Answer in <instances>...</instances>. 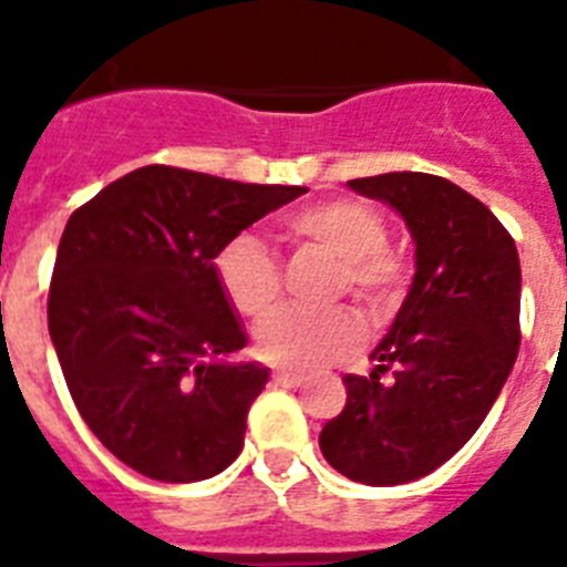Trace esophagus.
Segmentation results:
<instances>
[{"label":"esophagus","instance_id":"obj_1","mask_svg":"<svg viewBox=\"0 0 567 567\" xmlns=\"http://www.w3.org/2000/svg\"><path fill=\"white\" fill-rule=\"evenodd\" d=\"M274 382L282 388H300L302 385V377L300 373H288V371H276L274 373Z\"/></svg>","mask_w":567,"mask_h":567}]
</instances>
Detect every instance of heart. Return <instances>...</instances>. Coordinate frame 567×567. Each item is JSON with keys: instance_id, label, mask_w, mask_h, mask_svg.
<instances>
[{"instance_id": "b5f03b06", "label": "heart", "mask_w": 567, "mask_h": 567, "mask_svg": "<svg viewBox=\"0 0 567 567\" xmlns=\"http://www.w3.org/2000/svg\"><path fill=\"white\" fill-rule=\"evenodd\" d=\"M385 217L362 199H323L285 217L282 238L315 247L341 261L338 291H350L373 318L394 309L405 282V261L385 247ZM214 274L223 297L244 318L261 320L279 302V265L252 235H238L220 249ZM261 359L285 371H318L353 355L362 323L350 309L276 311L256 336Z\"/></svg>"}]
</instances>
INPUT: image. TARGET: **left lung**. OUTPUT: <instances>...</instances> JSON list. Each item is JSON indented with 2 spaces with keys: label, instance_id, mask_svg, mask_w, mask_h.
Here are the masks:
<instances>
[{
  "label": "left lung",
  "instance_id": "8db88e82",
  "mask_svg": "<svg viewBox=\"0 0 567 567\" xmlns=\"http://www.w3.org/2000/svg\"><path fill=\"white\" fill-rule=\"evenodd\" d=\"M391 205L414 240V276L371 377H344V412L320 432L338 474L403 485L432 474L480 430L518 359L520 261L476 196L430 173L347 182Z\"/></svg>",
  "mask_w": 567,
  "mask_h": 567
}]
</instances>
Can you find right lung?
Wrapping results in <instances>:
<instances>
[{
	"label": "right lung",
	"mask_w": 567,
	"mask_h": 567,
	"mask_svg": "<svg viewBox=\"0 0 567 567\" xmlns=\"http://www.w3.org/2000/svg\"><path fill=\"white\" fill-rule=\"evenodd\" d=\"M309 188L244 185L150 164L66 220L49 288V336L91 432L137 474L196 483L238 458L267 371L214 258Z\"/></svg>",
	"instance_id": "1"
}]
</instances>
